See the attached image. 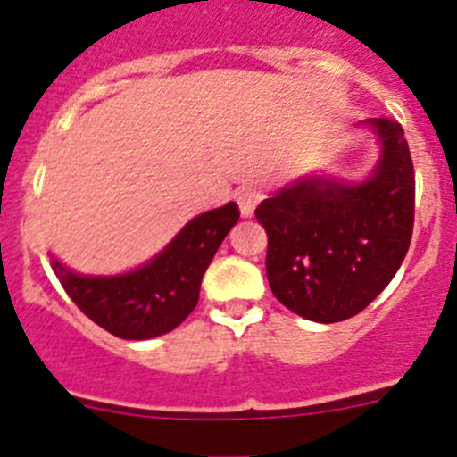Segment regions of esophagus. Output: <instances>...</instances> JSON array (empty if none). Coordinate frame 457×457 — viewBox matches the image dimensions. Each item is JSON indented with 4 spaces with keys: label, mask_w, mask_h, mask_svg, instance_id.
<instances>
[{
    "label": "esophagus",
    "mask_w": 457,
    "mask_h": 457,
    "mask_svg": "<svg viewBox=\"0 0 457 457\" xmlns=\"http://www.w3.org/2000/svg\"><path fill=\"white\" fill-rule=\"evenodd\" d=\"M234 199H237L238 207H241L243 216H252L258 203L262 201V190L256 186H243L234 192Z\"/></svg>",
    "instance_id": "esophagus-1"
}]
</instances>
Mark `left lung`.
Returning a JSON list of instances; mask_svg holds the SVG:
<instances>
[{
  "label": "left lung",
  "instance_id": "8db88e82",
  "mask_svg": "<svg viewBox=\"0 0 457 457\" xmlns=\"http://www.w3.org/2000/svg\"><path fill=\"white\" fill-rule=\"evenodd\" d=\"M382 159L361 186L307 179L265 199L271 294L294 314L340 322L361 314L389 285L413 234L416 177L403 126L371 119Z\"/></svg>",
  "mask_w": 457,
  "mask_h": 457
}]
</instances>
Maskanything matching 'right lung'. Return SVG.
<instances>
[{
  "label": "right lung",
  "mask_w": 457,
  "mask_h": 457,
  "mask_svg": "<svg viewBox=\"0 0 457 457\" xmlns=\"http://www.w3.org/2000/svg\"><path fill=\"white\" fill-rule=\"evenodd\" d=\"M237 203L196 216L154 261L112 278H90L53 261V270L77 307L117 338L143 340L181 325L199 303L203 274L237 223Z\"/></svg>",
  "instance_id": "1"
}]
</instances>
